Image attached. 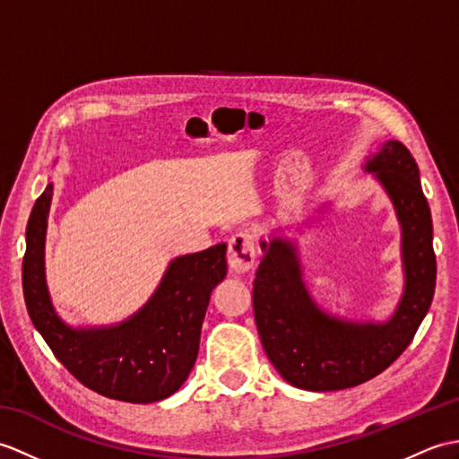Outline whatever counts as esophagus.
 <instances>
[{"instance_id": "1", "label": "esophagus", "mask_w": 459, "mask_h": 459, "mask_svg": "<svg viewBox=\"0 0 459 459\" xmlns=\"http://www.w3.org/2000/svg\"><path fill=\"white\" fill-rule=\"evenodd\" d=\"M229 268L232 273H247L254 268L255 244L250 232H238L229 240Z\"/></svg>"}]
</instances>
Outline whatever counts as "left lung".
I'll use <instances>...</instances> for the list:
<instances>
[{"mask_svg":"<svg viewBox=\"0 0 459 459\" xmlns=\"http://www.w3.org/2000/svg\"><path fill=\"white\" fill-rule=\"evenodd\" d=\"M387 191L401 222L404 291L385 323H354L325 313L308 295L297 247L262 240L252 303L262 346L291 385L307 391L356 387L395 361L426 316L436 287L432 217L409 148L387 141L364 166Z\"/></svg>","mask_w":459,"mask_h":459,"instance_id":"8db88e82","label":"left lung"}]
</instances>
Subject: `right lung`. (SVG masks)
Here are the masks:
<instances>
[{"instance_id": "obj_1", "label": "right lung", "mask_w": 459, "mask_h": 459, "mask_svg": "<svg viewBox=\"0 0 459 459\" xmlns=\"http://www.w3.org/2000/svg\"><path fill=\"white\" fill-rule=\"evenodd\" d=\"M52 184L30 211L23 293L30 321L60 364L85 387L125 403H154L176 393L199 351L211 291L227 275V244L179 255L148 303L126 321L74 328L56 315L45 280V238Z\"/></svg>"}]
</instances>
